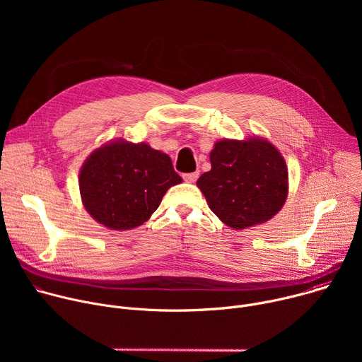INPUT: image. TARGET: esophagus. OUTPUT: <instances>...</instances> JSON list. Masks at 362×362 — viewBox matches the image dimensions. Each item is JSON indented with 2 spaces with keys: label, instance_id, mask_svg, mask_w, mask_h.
Returning a JSON list of instances; mask_svg holds the SVG:
<instances>
[{
  "label": "esophagus",
  "instance_id": "1",
  "mask_svg": "<svg viewBox=\"0 0 362 362\" xmlns=\"http://www.w3.org/2000/svg\"><path fill=\"white\" fill-rule=\"evenodd\" d=\"M197 177H199V172H192V173H185L183 175V180L186 183H194L197 180Z\"/></svg>",
  "mask_w": 362,
  "mask_h": 362
}]
</instances>
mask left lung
<instances>
[{
	"label": "left lung",
	"instance_id": "left-lung-1",
	"mask_svg": "<svg viewBox=\"0 0 362 362\" xmlns=\"http://www.w3.org/2000/svg\"><path fill=\"white\" fill-rule=\"evenodd\" d=\"M212 169L196 186L211 211L235 230L271 221L286 202L289 177L282 153L265 137L221 139L209 154Z\"/></svg>",
	"mask_w": 362,
	"mask_h": 362
}]
</instances>
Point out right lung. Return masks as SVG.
<instances>
[{
  "label": "right lung",
  "mask_w": 362,
  "mask_h": 362,
  "mask_svg": "<svg viewBox=\"0 0 362 362\" xmlns=\"http://www.w3.org/2000/svg\"><path fill=\"white\" fill-rule=\"evenodd\" d=\"M182 182L166 153L126 139L94 148L78 175L84 209L97 223L119 232L147 222L166 192Z\"/></svg>",
  "instance_id": "obj_1"
}]
</instances>
